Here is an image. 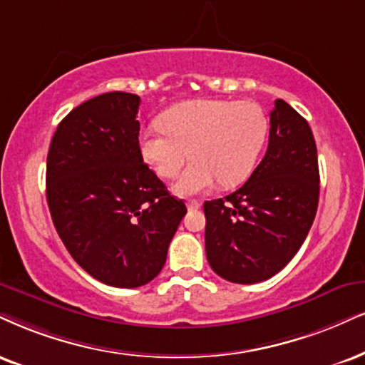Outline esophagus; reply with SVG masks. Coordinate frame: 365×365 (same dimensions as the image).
<instances>
[{
	"instance_id": "obj_1",
	"label": "esophagus",
	"mask_w": 365,
	"mask_h": 365,
	"mask_svg": "<svg viewBox=\"0 0 365 365\" xmlns=\"http://www.w3.org/2000/svg\"><path fill=\"white\" fill-rule=\"evenodd\" d=\"M201 208V203L196 200H190L187 201V210H200Z\"/></svg>"
}]
</instances>
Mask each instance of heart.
<instances>
[{"mask_svg":"<svg viewBox=\"0 0 365 365\" xmlns=\"http://www.w3.org/2000/svg\"><path fill=\"white\" fill-rule=\"evenodd\" d=\"M162 128L143 130V159L160 178H174L187 157L190 168L174 184L178 195H196L220 181L233 187L250 178L267 138L269 123L252 101L192 100L160 116Z\"/></svg>","mask_w":365,"mask_h":365,"instance_id":"1","label":"heart"}]
</instances>
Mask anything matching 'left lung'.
Segmentation results:
<instances>
[{"label":"left lung","instance_id":"obj_1","mask_svg":"<svg viewBox=\"0 0 365 365\" xmlns=\"http://www.w3.org/2000/svg\"><path fill=\"white\" fill-rule=\"evenodd\" d=\"M318 196L320 173L312 128L294 108L276 100L267 152L249 181L203 205L211 269L237 284L272 277L303 245Z\"/></svg>","mask_w":365,"mask_h":365}]
</instances>
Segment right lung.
Wrapping results in <instances>:
<instances>
[{"label": "right lung", "instance_id": "obj_1", "mask_svg": "<svg viewBox=\"0 0 365 365\" xmlns=\"http://www.w3.org/2000/svg\"><path fill=\"white\" fill-rule=\"evenodd\" d=\"M140 98L105 93L58 123L47 155L53 227L81 267L115 287L147 284L162 271L184 215L182 200L143 162Z\"/></svg>", "mask_w": 365, "mask_h": 365}]
</instances>
